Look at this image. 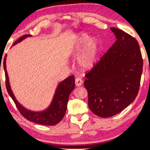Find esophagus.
Here are the masks:
<instances>
[{"label":"esophagus","instance_id":"34e87169","mask_svg":"<svg viewBox=\"0 0 150 150\" xmlns=\"http://www.w3.org/2000/svg\"><path fill=\"white\" fill-rule=\"evenodd\" d=\"M83 81H82L81 79H80V78H76L75 80V84L77 87H80V86H81L83 85Z\"/></svg>","mask_w":150,"mask_h":150}]
</instances>
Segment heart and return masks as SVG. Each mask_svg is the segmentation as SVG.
<instances>
[{
  "label": "heart",
  "instance_id": "b5f03b06",
  "mask_svg": "<svg viewBox=\"0 0 150 150\" xmlns=\"http://www.w3.org/2000/svg\"><path fill=\"white\" fill-rule=\"evenodd\" d=\"M79 52L80 54L77 58L79 66L83 70L92 69L97 63L100 53L99 40L96 38H90L89 35L86 33H78L71 45L69 54L72 56H76Z\"/></svg>",
  "mask_w": 150,
  "mask_h": 150
}]
</instances>
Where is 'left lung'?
Listing matches in <instances>:
<instances>
[{
  "instance_id": "1",
  "label": "left lung",
  "mask_w": 150,
  "mask_h": 150,
  "mask_svg": "<svg viewBox=\"0 0 150 150\" xmlns=\"http://www.w3.org/2000/svg\"><path fill=\"white\" fill-rule=\"evenodd\" d=\"M116 42L85 75L88 106L100 117L122 112L136 98L143 71L139 43L130 35L110 28Z\"/></svg>"
}]
</instances>
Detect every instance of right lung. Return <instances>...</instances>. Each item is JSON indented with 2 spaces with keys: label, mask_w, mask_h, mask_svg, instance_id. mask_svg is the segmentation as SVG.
<instances>
[{
  "label": "right lung",
  "mask_w": 150,
  "mask_h": 150,
  "mask_svg": "<svg viewBox=\"0 0 150 150\" xmlns=\"http://www.w3.org/2000/svg\"><path fill=\"white\" fill-rule=\"evenodd\" d=\"M31 36L32 35H23L18 39L17 41H16L13 46H15L16 44L21 42L28 37ZM6 59H7V54L5 55L3 61V67L6 79V88H7L8 93L11 96L13 102H15L20 113L30 122L38 124L44 125V126H54L60 122L66 112L67 104L68 102L69 94L75 88L74 76H69V77L61 81L58 84L52 101H51L50 105L46 109L35 111V110L27 109L16 100L15 96L12 91L11 85H10L9 76H8L7 66H6Z\"/></svg>",
  "instance_id": "right-lung-1"
}]
</instances>
